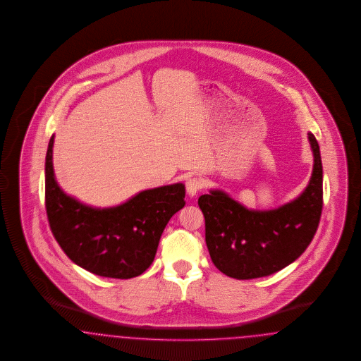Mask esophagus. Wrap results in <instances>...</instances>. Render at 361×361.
Listing matches in <instances>:
<instances>
[{
    "label": "esophagus",
    "mask_w": 361,
    "mask_h": 361,
    "mask_svg": "<svg viewBox=\"0 0 361 361\" xmlns=\"http://www.w3.org/2000/svg\"><path fill=\"white\" fill-rule=\"evenodd\" d=\"M185 187H187L189 196H196L199 193V190H202V187H204V183H202V178H199V177H190V178H188Z\"/></svg>",
    "instance_id": "1"
}]
</instances>
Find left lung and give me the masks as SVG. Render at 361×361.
Returning <instances> with one entry per match:
<instances>
[{
    "label": "left lung",
    "instance_id": "8db88e82",
    "mask_svg": "<svg viewBox=\"0 0 361 361\" xmlns=\"http://www.w3.org/2000/svg\"><path fill=\"white\" fill-rule=\"evenodd\" d=\"M307 188L294 202L273 211H248L220 190L199 197L205 219V243L223 274L252 279L274 274L293 263L313 240L322 212V164L316 137Z\"/></svg>",
    "mask_w": 361,
    "mask_h": 361
}]
</instances>
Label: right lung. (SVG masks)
<instances>
[{
  "mask_svg": "<svg viewBox=\"0 0 361 361\" xmlns=\"http://www.w3.org/2000/svg\"><path fill=\"white\" fill-rule=\"evenodd\" d=\"M52 146L54 135L45 157V209L61 250L92 274L118 279L142 274L156 257L169 219L185 205L184 185L147 189L122 205L94 209L59 188Z\"/></svg>",
  "mask_w": 361,
  "mask_h": 361,
  "instance_id": "add662e5",
  "label": "right lung"
}]
</instances>
